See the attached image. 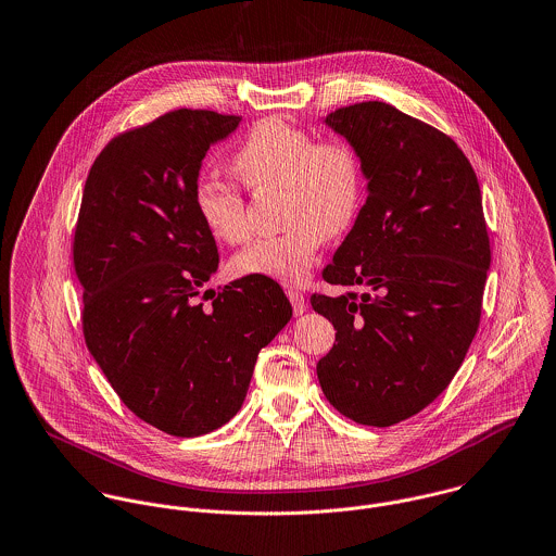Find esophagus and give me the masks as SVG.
Segmentation results:
<instances>
[{
    "mask_svg": "<svg viewBox=\"0 0 556 556\" xmlns=\"http://www.w3.org/2000/svg\"><path fill=\"white\" fill-rule=\"evenodd\" d=\"M287 295H289V300L293 303V312H295L298 316L303 314V312H305V298H303L302 293H300V291L289 289V291H287Z\"/></svg>",
    "mask_w": 556,
    "mask_h": 556,
    "instance_id": "esophagus-1",
    "label": "esophagus"
}]
</instances>
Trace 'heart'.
I'll use <instances>...</instances> for the list:
<instances>
[{"instance_id": "1", "label": "heart", "mask_w": 556, "mask_h": 556, "mask_svg": "<svg viewBox=\"0 0 556 556\" xmlns=\"http://www.w3.org/2000/svg\"><path fill=\"white\" fill-rule=\"evenodd\" d=\"M231 165L251 189L282 187L280 216L287 225L282 233L261 238L236 254V271L302 285L320 244L346 233L361 210L365 176L358 152L346 140H318L309 129L282 116H267L249 131ZM193 203L216 240L225 244L249 240L247 200L236 185L202 178Z\"/></svg>"}]
</instances>
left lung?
Masks as SVG:
<instances>
[{"instance_id": "1", "label": "left lung", "mask_w": 556, "mask_h": 556, "mask_svg": "<svg viewBox=\"0 0 556 556\" xmlns=\"http://www.w3.org/2000/svg\"><path fill=\"white\" fill-rule=\"evenodd\" d=\"M361 156L367 200L312 295L336 327L316 365L340 414L391 427L431 404L455 378L478 331L491 247L476 172L435 127L384 101L323 121Z\"/></svg>"}]
</instances>
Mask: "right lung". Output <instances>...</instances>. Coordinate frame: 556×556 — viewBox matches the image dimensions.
Segmentation results:
<instances>
[{
	"instance_id": "right-lung-1",
	"label": "right lung",
	"mask_w": 556,
	"mask_h": 556,
	"mask_svg": "<svg viewBox=\"0 0 556 556\" xmlns=\"http://www.w3.org/2000/svg\"><path fill=\"white\" fill-rule=\"evenodd\" d=\"M240 121L167 112L114 138L83 191L74 267L87 349L123 404L176 438L210 433L240 412L258 351L293 316L265 276L205 289L218 249L193 191L205 152Z\"/></svg>"
}]
</instances>
